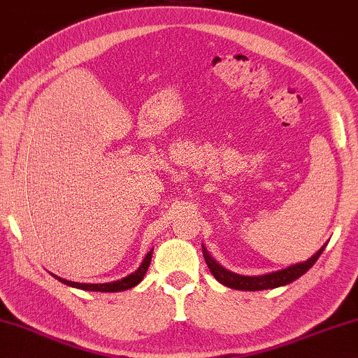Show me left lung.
<instances>
[{
	"instance_id": "8db88e82",
	"label": "left lung",
	"mask_w": 358,
	"mask_h": 358,
	"mask_svg": "<svg viewBox=\"0 0 358 358\" xmlns=\"http://www.w3.org/2000/svg\"><path fill=\"white\" fill-rule=\"evenodd\" d=\"M324 249H325V245L315 252L311 259L306 262L296 263V265H292L285 269H280V271H276V273L263 274V276H239V274L228 271V269L220 266L219 263L208 254V250L204 249V245H203V255H204V260H206L208 268L210 269V273L214 274V278L217 279L220 284L230 287V289H234V290L257 292V290L276 289V287L294 282V280H296L298 278H301L303 274L308 271V269L313 268L314 263L319 260V257L322 252H324Z\"/></svg>"
}]
</instances>
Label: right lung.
<instances>
[{
	"instance_id": "obj_1",
	"label": "right lung",
	"mask_w": 358,
	"mask_h": 358,
	"mask_svg": "<svg viewBox=\"0 0 358 358\" xmlns=\"http://www.w3.org/2000/svg\"><path fill=\"white\" fill-rule=\"evenodd\" d=\"M150 260H152V250L149 252L148 255H145L144 262L141 263V266L136 269V271L131 273L130 276H127L120 280H114V282H106V284H80V282H73V280H66V279H62V278H57L54 274V278H57L60 282L66 284L69 287H76V289H80V290H90V292H122V290H128L131 289V287L138 285L141 280L144 279V274L148 271V268L150 265Z\"/></svg>"
}]
</instances>
